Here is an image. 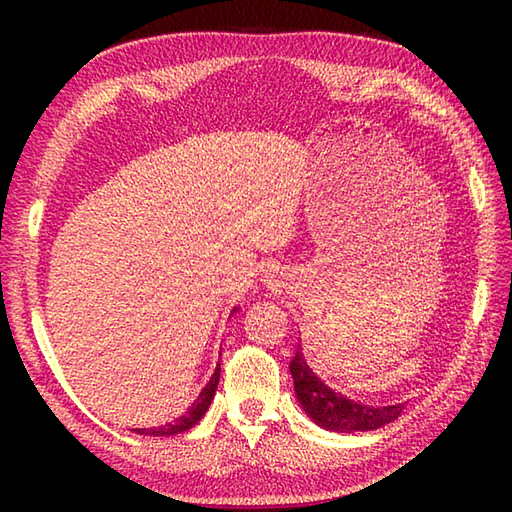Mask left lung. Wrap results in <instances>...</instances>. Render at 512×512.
<instances>
[{"mask_svg": "<svg viewBox=\"0 0 512 512\" xmlns=\"http://www.w3.org/2000/svg\"><path fill=\"white\" fill-rule=\"evenodd\" d=\"M290 374L295 380V391L306 409L308 416L330 431L354 433V431H372L385 427L387 422L396 420L405 405H389V407H367L358 402L334 394L332 389L325 387L321 380L310 372V367L301 358V352L292 356Z\"/></svg>", "mask_w": 512, "mask_h": 512, "instance_id": "1", "label": "left lung"}]
</instances>
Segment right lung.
Wrapping results in <instances>:
<instances>
[{
	"mask_svg": "<svg viewBox=\"0 0 512 512\" xmlns=\"http://www.w3.org/2000/svg\"><path fill=\"white\" fill-rule=\"evenodd\" d=\"M217 383H220V365H217L215 374L211 376L209 383H206V387L202 389V394L198 396V400H195L193 405L187 411H184V416H180L176 422L165 424V427H158V429H134V431L140 433V436H173V433H182V431L191 429L193 424L200 422V418L204 416L206 409H209L211 400L215 396Z\"/></svg>",
	"mask_w": 512,
	"mask_h": 512,
	"instance_id": "add662e5",
	"label": "right lung"
}]
</instances>
